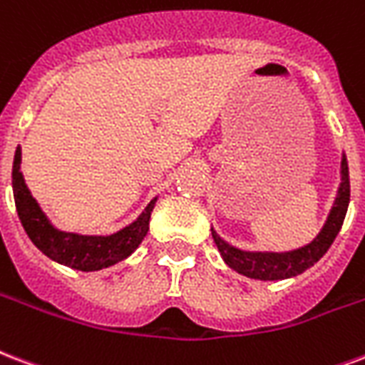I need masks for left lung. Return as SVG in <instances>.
<instances>
[{
  "label": "left lung",
  "mask_w": 365,
  "mask_h": 365,
  "mask_svg": "<svg viewBox=\"0 0 365 365\" xmlns=\"http://www.w3.org/2000/svg\"><path fill=\"white\" fill-rule=\"evenodd\" d=\"M350 201V182H349V163L346 155L341 160V187L335 199V205L331 208L329 218L325 222L324 230L302 249L289 250V252H249V250H239L232 245H227L224 239H220L212 230L214 243L218 247L220 255L226 260V264L237 274H243L250 279H260V282H277V279H287L294 275L302 274L306 269L318 262L333 245L337 233L341 232L346 208Z\"/></svg>",
  "instance_id": "left-lung-1"
}]
</instances>
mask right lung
<instances>
[{
    "label": "right lung",
    "instance_id": "right-lung-1",
    "mask_svg": "<svg viewBox=\"0 0 365 365\" xmlns=\"http://www.w3.org/2000/svg\"><path fill=\"white\" fill-rule=\"evenodd\" d=\"M13 195L21 224L38 249L59 264L80 272L108 268L130 257L149 232V218L157 199H153L133 224L113 235H78L59 232L49 224L36 199L28 191L21 172V147H16L13 160Z\"/></svg>",
    "mask_w": 365,
    "mask_h": 365
}]
</instances>
